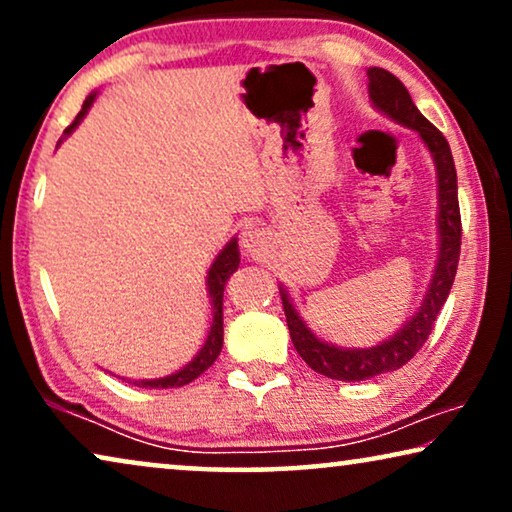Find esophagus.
<instances>
[{"instance_id": "esophagus-1", "label": "esophagus", "mask_w": 512, "mask_h": 512, "mask_svg": "<svg viewBox=\"0 0 512 512\" xmlns=\"http://www.w3.org/2000/svg\"><path fill=\"white\" fill-rule=\"evenodd\" d=\"M240 244H242L244 254L256 256V254H261L263 247H265V237H263L261 230H256V228H247V230H244V233H242V240H240Z\"/></svg>"}]
</instances>
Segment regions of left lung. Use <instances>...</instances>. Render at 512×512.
I'll use <instances>...</instances> for the list:
<instances>
[{"label": "left lung", "mask_w": 512, "mask_h": 512, "mask_svg": "<svg viewBox=\"0 0 512 512\" xmlns=\"http://www.w3.org/2000/svg\"><path fill=\"white\" fill-rule=\"evenodd\" d=\"M368 95L370 102L377 111L389 116L391 121L405 128L415 130L429 149L433 165H436L438 179V258L433 268L431 284L426 289V296L419 305V310L391 335L389 340H382L380 345L354 349V347H338L331 342L319 340L310 331L296 307H293L289 291L279 286L284 303L286 324L293 340V347L300 354L307 366L314 373L331 377L338 382H361L370 377L391 373L401 368L415 356L429 338L433 321H436L440 307L445 305L450 296L454 275L459 265V249H461V216H459V198H457V170H454L452 151L447 139L443 137L436 125H431L422 116V111L415 107L408 88L396 79L394 74L382 67L368 69Z\"/></svg>", "instance_id": "1"}]
</instances>
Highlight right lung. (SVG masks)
<instances>
[{"instance_id":"1","label":"right lung","mask_w":512,"mask_h":512,"mask_svg":"<svg viewBox=\"0 0 512 512\" xmlns=\"http://www.w3.org/2000/svg\"><path fill=\"white\" fill-rule=\"evenodd\" d=\"M95 97H97V93H90L86 97V102H83L79 116H76L74 123L65 130V137L72 135V132L76 130V125H79L83 118H86L88 109L93 107ZM65 137H62V139H65ZM62 139H60V142H62ZM237 265H240V247H237V240L233 237V240H230L226 247L221 249V254L214 258L212 268H209V272H207V293H209V298H212L214 319H212V328H209V333H207L205 345L200 347V352L195 354L184 368L177 370V373L158 377V380H128V382L137 384V387H146V389L184 387V384L193 382L195 377H200L209 366H212V363L216 361V356L221 354V347H223V289H226V282L230 279V275H233V272L237 270Z\"/></svg>"}]
</instances>
